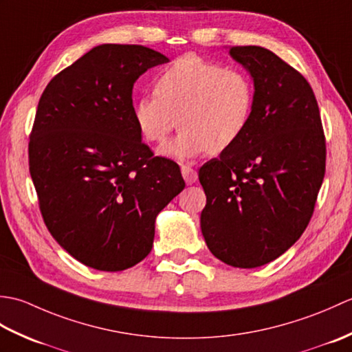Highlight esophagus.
I'll use <instances>...</instances> for the list:
<instances>
[{
    "instance_id": "1",
    "label": "esophagus",
    "mask_w": 352,
    "mask_h": 352,
    "mask_svg": "<svg viewBox=\"0 0 352 352\" xmlns=\"http://www.w3.org/2000/svg\"><path fill=\"white\" fill-rule=\"evenodd\" d=\"M182 174L186 184H193L198 180V174L195 169H192L190 166H182Z\"/></svg>"
}]
</instances>
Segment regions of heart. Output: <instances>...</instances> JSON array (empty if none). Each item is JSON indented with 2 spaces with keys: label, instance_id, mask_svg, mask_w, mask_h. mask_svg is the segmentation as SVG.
I'll return each instance as SVG.
<instances>
[{
  "label": "heart",
  "instance_id": "1",
  "mask_svg": "<svg viewBox=\"0 0 352 352\" xmlns=\"http://www.w3.org/2000/svg\"><path fill=\"white\" fill-rule=\"evenodd\" d=\"M256 91L239 69L223 68L197 54L178 57L155 81V96H142L133 109L145 140L160 144L182 126L160 153L188 159L219 154L243 136L252 118Z\"/></svg>",
  "mask_w": 352,
  "mask_h": 352
}]
</instances>
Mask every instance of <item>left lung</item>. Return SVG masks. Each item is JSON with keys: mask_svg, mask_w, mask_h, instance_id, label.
Masks as SVG:
<instances>
[{"mask_svg": "<svg viewBox=\"0 0 352 352\" xmlns=\"http://www.w3.org/2000/svg\"><path fill=\"white\" fill-rule=\"evenodd\" d=\"M256 91L248 129L199 169L201 231L216 258L257 267L278 258L315 210L325 174L318 101L300 72L266 48L231 47Z\"/></svg>", "mask_w": 352, "mask_h": 352, "instance_id": "obj_1", "label": "left lung"}]
</instances>
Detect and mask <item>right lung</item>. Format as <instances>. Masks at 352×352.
I'll use <instances>...</instances> for the list:
<instances>
[{
  "instance_id": "1",
  "label": "right lung",
  "mask_w": 352,
  "mask_h": 352,
  "mask_svg": "<svg viewBox=\"0 0 352 352\" xmlns=\"http://www.w3.org/2000/svg\"><path fill=\"white\" fill-rule=\"evenodd\" d=\"M142 45L102 43L52 78L28 144L45 226L71 256L124 271L153 248L155 218L184 189L175 162L154 157L133 115V86L168 63Z\"/></svg>"
}]
</instances>
